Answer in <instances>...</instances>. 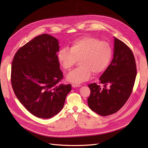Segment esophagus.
Returning <instances> with one entry per match:
<instances>
[{"label": "esophagus", "mask_w": 148, "mask_h": 148, "mask_svg": "<svg viewBox=\"0 0 148 148\" xmlns=\"http://www.w3.org/2000/svg\"><path fill=\"white\" fill-rule=\"evenodd\" d=\"M71 86H72L73 88H76V87L81 86L82 85L81 84H71Z\"/></svg>", "instance_id": "esophagus-1"}]
</instances>
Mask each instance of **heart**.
<instances>
[{
  "instance_id": "obj_1",
  "label": "heart",
  "mask_w": 148,
  "mask_h": 148,
  "mask_svg": "<svg viewBox=\"0 0 148 148\" xmlns=\"http://www.w3.org/2000/svg\"><path fill=\"white\" fill-rule=\"evenodd\" d=\"M112 53V47L109 42L86 36L75 40L70 49L67 47L60 49L57 57L60 65L65 70H70L79 60L80 66L70 71L66 79L79 83L88 79L91 72L97 75L105 71Z\"/></svg>"
}]
</instances>
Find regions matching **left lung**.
<instances>
[{
	"mask_svg": "<svg viewBox=\"0 0 148 148\" xmlns=\"http://www.w3.org/2000/svg\"><path fill=\"white\" fill-rule=\"evenodd\" d=\"M114 50L112 60L99 78L104 88L96 83L88 85L89 107L101 116L113 114L122 108L131 95L136 79V62L131 49L115 38Z\"/></svg>",
	"mask_w": 148,
	"mask_h": 148,
	"instance_id": "obj_1",
	"label": "left lung"
}]
</instances>
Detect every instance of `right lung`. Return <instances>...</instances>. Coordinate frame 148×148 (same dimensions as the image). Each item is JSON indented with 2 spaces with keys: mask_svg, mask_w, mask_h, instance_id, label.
<instances>
[{
  "mask_svg": "<svg viewBox=\"0 0 148 148\" xmlns=\"http://www.w3.org/2000/svg\"><path fill=\"white\" fill-rule=\"evenodd\" d=\"M59 47L56 38L42 34L20 47L12 61L13 90L26 110L38 118L59 113L71 90L70 84H59L64 78L57 54Z\"/></svg>",
  "mask_w": 148,
  "mask_h": 148,
  "instance_id": "1",
  "label": "right lung"
}]
</instances>
